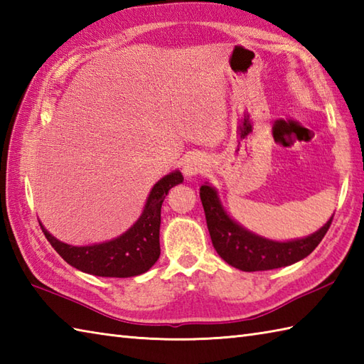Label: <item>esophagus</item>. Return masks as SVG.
<instances>
[{"instance_id":"34e87169","label":"esophagus","mask_w":364,"mask_h":364,"mask_svg":"<svg viewBox=\"0 0 364 364\" xmlns=\"http://www.w3.org/2000/svg\"><path fill=\"white\" fill-rule=\"evenodd\" d=\"M208 168V159L200 153H191L183 162V173L186 178H194Z\"/></svg>"}]
</instances>
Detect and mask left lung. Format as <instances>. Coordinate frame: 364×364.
Returning <instances> with one entry per match:
<instances>
[{"instance_id": "8db88e82", "label": "left lung", "mask_w": 364, "mask_h": 364, "mask_svg": "<svg viewBox=\"0 0 364 364\" xmlns=\"http://www.w3.org/2000/svg\"><path fill=\"white\" fill-rule=\"evenodd\" d=\"M200 198L215 252L230 266L244 272L291 266L306 258L326 236L333 219L331 215L326 225L310 236L280 242L255 235L231 219L223 210L218 191L208 183L200 188Z\"/></svg>"}]
</instances>
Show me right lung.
I'll list each match as a JSON object with an SVG mask.
<instances>
[{"mask_svg": "<svg viewBox=\"0 0 364 364\" xmlns=\"http://www.w3.org/2000/svg\"><path fill=\"white\" fill-rule=\"evenodd\" d=\"M183 183L181 172L166 175L154 184L146 198L141 218L131 228L119 237L102 244L92 245H70L60 242L50 235L41 222L45 237L68 264L81 272L97 277L128 278L146 272L161 255L159 227H161V206L168 191L176 184Z\"/></svg>", "mask_w": 364, "mask_h": 364, "instance_id": "1", "label": "right lung"}]
</instances>
